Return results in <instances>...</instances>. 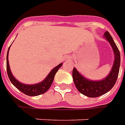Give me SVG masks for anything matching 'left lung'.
Returning a JSON list of instances; mask_svg holds the SVG:
<instances>
[{"label":"left lung","instance_id":"1","mask_svg":"<svg viewBox=\"0 0 125 125\" xmlns=\"http://www.w3.org/2000/svg\"><path fill=\"white\" fill-rule=\"evenodd\" d=\"M104 37L110 43L115 54L113 67L108 76L101 81H91L80 74L76 69L74 68L73 70V80L77 89L80 93L90 98L99 97L110 91L117 81L119 71L121 62L119 51L108 31L105 32Z\"/></svg>","mask_w":125,"mask_h":125}]
</instances>
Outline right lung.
I'll return each instance as SVG.
<instances>
[{
    "mask_svg": "<svg viewBox=\"0 0 125 125\" xmlns=\"http://www.w3.org/2000/svg\"><path fill=\"white\" fill-rule=\"evenodd\" d=\"M9 49H10V47L8 49V53H7L6 69L9 79H10L13 85L15 86L17 89H19V91L23 92L24 94L30 96H38V95L45 93V92L48 91L49 89L50 88L51 85V84H52V82H53L54 78L56 73L58 71L60 67H61V66L62 65V63H60L58 66H56V67L54 68L50 72V73L49 74L48 76L46 77V78L40 83L35 84V85H26V84L21 83L20 82L17 81L13 77L11 72L10 71L9 61H8Z\"/></svg>",
    "mask_w": 125,
    "mask_h": 125,
    "instance_id": "add662e5",
    "label": "right lung"
}]
</instances>
